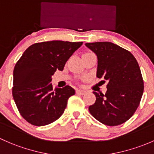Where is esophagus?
Wrapping results in <instances>:
<instances>
[{"mask_svg":"<svg viewBox=\"0 0 154 154\" xmlns=\"http://www.w3.org/2000/svg\"><path fill=\"white\" fill-rule=\"evenodd\" d=\"M76 93H77V94L83 95V94H85V91H83V90H77V91H76Z\"/></svg>","mask_w":154,"mask_h":154,"instance_id":"34e87169","label":"esophagus"}]
</instances>
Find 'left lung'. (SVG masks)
<instances>
[{"label":"left lung","mask_w":154,"mask_h":154,"mask_svg":"<svg viewBox=\"0 0 154 154\" xmlns=\"http://www.w3.org/2000/svg\"><path fill=\"white\" fill-rule=\"evenodd\" d=\"M85 46L97 56V77L108 81L105 94L93 92L96 102L88 108L90 114L108 126L124 123L134 115L143 94L144 82L138 63L130 51L110 42Z\"/></svg>","instance_id":"obj_1"}]
</instances>
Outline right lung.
Listing matches in <instances>:
<instances>
[{
    "label": "right lung",
    "instance_id": "1",
    "mask_svg": "<svg viewBox=\"0 0 154 154\" xmlns=\"http://www.w3.org/2000/svg\"><path fill=\"white\" fill-rule=\"evenodd\" d=\"M82 44L62 40L37 43L17 61L13 72L12 96L20 115L29 123L46 125L63 114L75 91L69 85L53 90L51 76L57 70H63L66 61Z\"/></svg>",
    "mask_w": 154,
    "mask_h": 154
}]
</instances>
